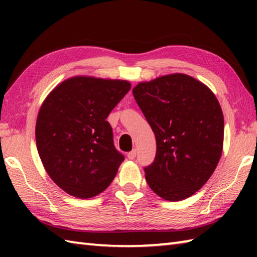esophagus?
Here are the masks:
<instances>
[{
    "instance_id": "esophagus-1",
    "label": "esophagus",
    "mask_w": 257,
    "mask_h": 257,
    "mask_svg": "<svg viewBox=\"0 0 257 257\" xmlns=\"http://www.w3.org/2000/svg\"><path fill=\"white\" fill-rule=\"evenodd\" d=\"M136 156H137V150H136V149H134L133 151H130L129 154L127 155L128 159H130V160H134L135 158H136Z\"/></svg>"
}]
</instances>
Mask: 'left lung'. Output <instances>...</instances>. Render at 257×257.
Returning a JSON list of instances; mask_svg holds the SVG:
<instances>
[{
	"label": "left lung",
	"instance_id": "left-lung-1",
	"mask_svg": "<svg viewBox=\"0 0 257 257\" xmlns=\"http://www.w3.org/2000/svg\"><path fill=\"white\" fill-rule=\"evenodd\" d=\"M133 92L156 136L155 161L145 167L147 182L165 200L189 198L220 161L224 118L219 101L209 87L184 74L144 81Z\"/></svg>",
	"mask_w": 257,
	"mask_h": 257
}]
</instances>
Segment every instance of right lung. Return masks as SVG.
Listing matches in <instances>:
<instances>
[{
    "label": "right lung",
    "mask_w": 257,
    "mask_h": 257,
    "mask_svg": "<svg viewBox=\"0 0 257 257\" xmlns=\"http://www.w3.org/2000/svg\"><path fill=\"white\" fill-rule=\"evenodd\" d=\"M129 81L77 76L52 90L38 112L37 151L65 192L88 199L105 191L124 157L114 148L108 114L130 90Z\"/></svg>",
    "instance_id": "1"
}]
</instances>
